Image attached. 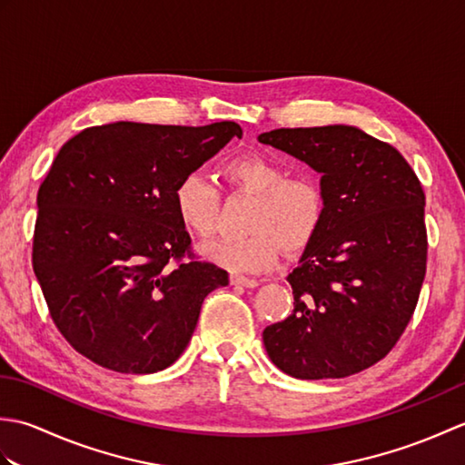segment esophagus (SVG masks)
Here are the masks:
<instances>
[{"mask_svg":"<svg viewBox=\"0 0 465 465\" xmlns=\"http://www.w3.org/2000/svg\"><path fill=\"white\" fill-rule=\"evenodd\" d=\"M232 283L233 285H243V288H258L260 282L248 278V275H240V273H233L232 275Z\"/></svg>","mask_w":465,"mask_h":465,"instance_id":"1","label":"esophagus"}]
</instances>
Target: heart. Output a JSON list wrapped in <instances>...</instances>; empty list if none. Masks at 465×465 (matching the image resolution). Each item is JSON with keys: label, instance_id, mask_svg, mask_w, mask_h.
Here are the masks:
<instances>
[{"label": "heart", "instance_id": "heart-1", "mask_svg": "<svg viewBox=\"0 0 465 465\" xmlns=\"http://www.w3.org/2000/svg\"><path fill=\"white\" fill-rule=\"evenodd\" d=\"M232 192L253 195L245 235H223L202 245L203 258L232 272H263L280 248L298 253L318 235L325 217V192L310 173L288 170L262 153L233 157L223 165ZM222 193L205 175L190 172L177 182L173 207L185 230L207 238L217 223Z\"/></svg>", "mask_w": 465, "mask_h": 465}]
</instances>
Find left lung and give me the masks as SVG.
<instances>
[{"mask_svg":"<svg viewBox=\"0 0 465 465\" xmlns=\"http://www.w3.org/2000/svg\"><path fill=\"white\" fill-rule=\"evenodd\" d=\"M258 140L322 173L325 217L288 282L293 313L263 330L298 380L348 378L391 351L426 278V195L396 147L353 125L282 127Z\"/></svg>","mask_w":465,"mask_h":465,"instance_id":"obj_1","label":"left lung"}]
</instances>
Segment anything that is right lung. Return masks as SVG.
I'll return each instance as SVG.
<instances>
[{
    "mask_svg": "<svg viewBox=\"0 0 465 465\" xmlns=\"http://www.w3.org/2000/svg\"><path fill=\"white\" fill-rule=\"evenodd\" d=\"M232 137H242L233 122H115L55 155L37 192L32 263L57 330L87 360L120 373L165 370L205 295L230 283L192 253L173 190Z\"/></svg>",
    "mask_w": 465,
    "mask_h": 465,
    "instance_id": "1",
    "label": "right lung"
}]
</instances>
